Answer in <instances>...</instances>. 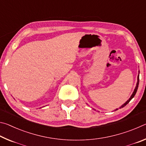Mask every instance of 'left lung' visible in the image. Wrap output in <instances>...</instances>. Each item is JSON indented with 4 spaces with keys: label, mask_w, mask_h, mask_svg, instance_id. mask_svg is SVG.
<instances>
[{
    "label": "left lung",
    "mask_w": 146,
    "mask_h": 146,
    "mask_svg": "<svg viewBox=\"0 0 146 146\" xmlns=\"http://www.w3.org/2000/svg\"><path fill=\"white\" fill-rule=\"evenodd\" d=\"M138 84H139V75H138V82H137V86H136V88H135V90H134V92L133 93V94H132V95H131V97H130V98L129 100H128L126 102H125V104H123L121 106V107L120 108H123L124 107V106H126L128 103H129V102H130V100L132 99V98L135 97V94H136V93H137V90H138ZM116 110H115V111H116Z\"/></svg>",
    "instance_id": "1"
}]
</instances>
